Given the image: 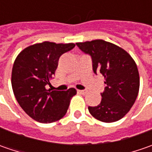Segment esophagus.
I'll return each mask as SVG.
<instances>
[{
  "instance_id": "obj_1",
  "label": "esophagus",
  "mask_w": 152,
  "mask_h": 152,
  "mask_svg": "<svg viewBox=\"0 0 152 152\" xmlns=\"http://www.w3.org/2000/svg\"><path fill=\"white\" fill-rule=\"evenodd\" d=\"M78 92H79V94H82V95H85V94H87V91H78Z\"/></svg>"
}]
</instances>
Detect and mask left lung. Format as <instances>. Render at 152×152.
I'll use <instances>...</instances> for the list:
<instances>
[{
  "label": "left lung",
  "mask_w": 152,
  "mask_h": 152,
  "mask_svg": "<svg viewBox=\"0 0 152 152\" xmlns=\"http://www.w3.org/2000/svg\"><path fill=\"white\" fill-rule=\"evenodd\" d=\"M76 45L91 56L94 73H102L107 85L101 94V103L88 107L90 113L104 123L123 118L133 107L140 90V75L134 60L123 48L103 39Z\"/></svg>",
  "instance_id": "obj_1"
}]
</instances>
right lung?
Returning a JSON list of instances; mask_svg holds the SVG:
<instances>
[{"label":"right lung","mask_w":152,"mask_h":152,"mask_svg":"<svg viewBox=\"0 0 152 152\" xmlns=\"http://www.w3.org/2000/svg\"><path fill=\"white\" fill-rule=\"evenodd\" d=\"M74 46L73 43L44 41L28 46L16 57L12 71V91L21 107L34 120L50 124L65 116L77 91L70 88L50 91L45 85H50L60 56Z\"/></svg>","instance_id":"obj_1"}]
</instances>
